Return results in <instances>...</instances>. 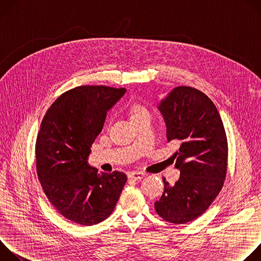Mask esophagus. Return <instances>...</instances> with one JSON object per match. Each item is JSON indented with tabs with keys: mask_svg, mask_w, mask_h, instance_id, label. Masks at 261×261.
<instances>
[{
	"mask_svg": "<svg viewBox=\"0 0 261 261\" xmlns=\"http://www.w3.org/2000/svg\"><path fill=\"white\" fill-rule=\"evenodd\" d=\"M145 175H146V173H144V172H142V171H133V172H131V173L129 174V177L135 178V179H141V178H143Z\"/></svg>",
	"mask_w": 261,
	"mask_h": 261,
	"instance_id": "esophagus-1",
	"label": "esophagus"
}]
</instances>
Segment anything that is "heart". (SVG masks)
I'll return each instance as SVG.
<instances>
[{"instance_id":"1","label":"heart","mask_w":261,"mask_h":261,"mask_svg":"<svg viewBox=\"0 0 261 261\" xmlns=\"http://www.w3.org/2000/svg\"><path fill=\"white\" fill-rule=\"evenodd\" d=\"M143 114H147V110L145 107H143L142 105L138 104V103H134L131 105L130 107V115H131V119H135Z\"/></svg>"}]
</instances>
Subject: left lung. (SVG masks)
<instances>
[{
    "mask_svg": "<svg viewBox=\"0 0 261 261\" xmlns=\"http://www.w3.org/2000/svg\"><path fill=\"white\" fill-rule=\"evenodd\" d=\"M159 110L167 128V140L177 141L175 167L180 175L155 202L157 214L173 224L188 223L213 203L227 171L228 143L224 125L213 101L201 91L177 87L161 101Z\"/></svg>",
    "mask_w": 261,
    "mask_h": 261,
    "instance_id": "8db88e82",
    "label": "left lung"
}]
</instances>
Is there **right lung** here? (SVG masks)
<instances>
[{
    "label": "right lung",
    "mask_w": 261,
    "mask_h": 261,
    "mask_svg": "<svg viewBox=\"0 0 261 261\" xmlns=\"http://www.w3.org/2000/svg\"><path fill=\"white\" fill-rule=\"evenodd\" d=\"M126 92L81 86L63 93L48 108L36 140V169L56 210L76 224L91 226L113 213L127 181L124 172L98 173L87 159L106 111Z\"/></svg>",
    "instance_id": "add662e5"
}]
</instances>
